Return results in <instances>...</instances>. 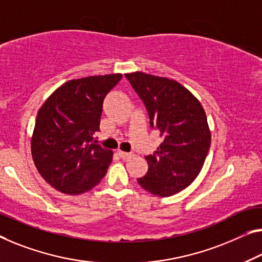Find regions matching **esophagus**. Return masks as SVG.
<instances>
[{
	"mask_svg": "<svg viewBox=\"0 0 262 262\" xmlns=\"http://www.w3.org/2000/svg\"><path fill=\"white\" fill-rule=\"evenodd\" d=\"M118 155L120 156V158L122 159H124V160H126V159H130L131 157H132V155L131 154H127V152H124V151H118Z\"/></svg>",
	"mask_w": 262,
	"mask_h": 262,
	"instance_id": "obj_1",
	"label": "esophagus"
}]
</instances>
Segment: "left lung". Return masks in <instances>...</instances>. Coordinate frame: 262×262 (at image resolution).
<instances>
[{"label":"left lung","mask_w":262,"mask_h":262,"mask_svg":"<svg viewBox=\"0 0 262 262\" xmlns=\"http://www.w3.org/2000/svg\"><path fill=\"white\" fill-rule=\"evenodd\" d=\"M146 107L150 126L163 143L145 157L148 170L138 184L159 196L176 194L193 183L211 146L207 117L198 99L174 79L136 71L125 74Z\"/></svg>","instance_id":"left-lung-1"}]
</instances>
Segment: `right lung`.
<instances>
[{"instance_id": "add662e5", "label": "right lung", "mask_w": 262, "mask_h": 262, "mask_svg": "<svg viewBox=\"0 0 262 262\" xmlns=\"http://www.w3.org/2000/svg\"><path fill=\"white\" fill-rule=\"evenodd\" d=\"M122 74L68 80L38 110L31 137L35 166L48 184L66 194H80L107 171L112 151L94 142L103 102Z\"/></svg>"}]
</instances>
